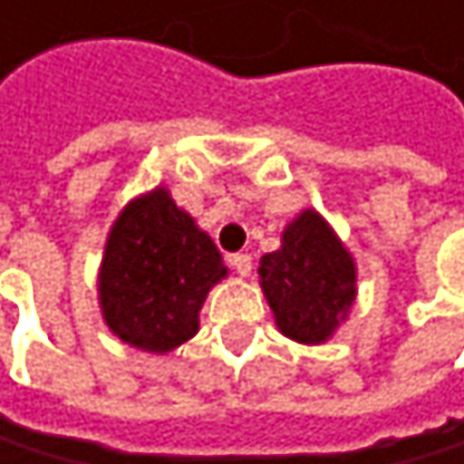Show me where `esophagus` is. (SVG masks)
<instances>
[{
    "label": "esophagus",
    "instance_id": "34e87169",
    "mask_svg": "<svg viewBox=\"0 0 464 464\" xmlns=\"http://www.w3.org/2000/svg\"><path fill=\"white\" fill-rule=\"evenodd\" d=\"M227 261H230V266H234V270H237L242 278H247V276H250V270H253V258H250L247 253H234Z\"/></svg>",
    "mask_w": 464,
    "mask_h": 464
}]
</instances>
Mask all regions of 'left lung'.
<instances>
[{
    "label": "left lung",
    "instance_id": "obj_1",
    "mask_svg": "<svg viewBox=\"0 0 464 464\" xmlns=\"http://www.w3.org/2000/svg\"><path fill=\"white\" fill-rule=\"evenodd\" d=\"M258 284L284 336L323 345L356 303V261L328 219L303 208L281 234V247L258 261Z\"/></svg>",
    "mask_w": 464,
    "mask_h": 464
}]
</instances>
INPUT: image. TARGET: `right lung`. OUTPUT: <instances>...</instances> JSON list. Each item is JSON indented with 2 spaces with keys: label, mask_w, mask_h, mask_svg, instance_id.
<instances>
[{
  "label": "right lung",
  "mask_w": 464,
  "mask_h": 464,
  "mask_svg": "<svg viewBox=\"0 0 464 464\" xmlns=\"http://www.w3.org/2000/svg\"><path fill=\"white\" fill-rule=\"evenodd\" d=\"M227 266L214 239L167 186H155L113 219L97 273L108 331L124 345L164 356L200 331V309Z\"/></svg>",
  "instance_id": "1"
}]
</instances>
